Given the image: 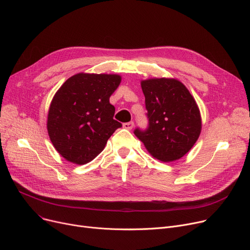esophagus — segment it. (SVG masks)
<instances>
[{
    "label": "esophagus",
    "mask_w": 250,
    "mask_h": 250,
    "mask_svg": "<svg viewBox=\"0 0 250 250\" xmlns=\"http://www.w3.org/2000/svg\"><path fill=\"white\" fill-rule=\"evenodd\" d=\"M124 127L126 129H132L134 127V123L133 122H128V123H125L124 124Z\"/></svg>",
    "instance_id": "esophagus-1"
}]
</instances>
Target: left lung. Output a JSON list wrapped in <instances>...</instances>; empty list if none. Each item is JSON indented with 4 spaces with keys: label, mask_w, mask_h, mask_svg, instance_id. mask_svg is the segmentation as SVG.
Listing matches in <instances>:
<instances>
[{
    "label": "left lung",
    "mask_w": 250,
    "mask_h": 250,
    "mask_svg": "<svg viewBox=\"0 0 250 250\" xmlns=\"http://www.w3.org/2000/svg\"><path fill=\"white\" fill-rule=\"evenodd\" d=\"M148 127H137L135 135L149 153L163 162L185 156L199 139L200 109L188 88L175 79H148L141 82Z\"/></svg>",
    "instance_id": "left-lung-1"
}]
</instances>
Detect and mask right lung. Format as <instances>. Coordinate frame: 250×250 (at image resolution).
Returning <instances> with one entry per match:
<instances>
[{
	"label": "right lung",
	"instance_id": "right-lung-1",
	"mask_svg": "<svg viewBox=\"0 0 250 250\" xmlns=\"http://www.w3.org/2000/svg\"><path fill=\"white\" fill-rule=\"evenodd\" d=\"M121 81L118 75L80 73L58 90L48 110L47 132L65 160L80 165L92 161L122 127L109 103Z\"/></svg>",
	"mask_w": 250,
	"mask_h": 250
}]
</instances>
